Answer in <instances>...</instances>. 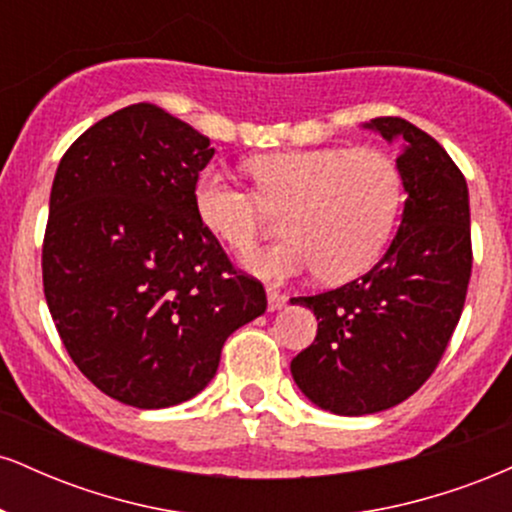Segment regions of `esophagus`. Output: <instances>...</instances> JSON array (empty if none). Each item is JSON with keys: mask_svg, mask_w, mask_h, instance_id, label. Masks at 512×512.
Listing matches in <instances>:
<instances>
[{"mask_svg": "<svg viewBox=\"0 0 512 512\" xmlns=\"http://www.w3.org/2000/svg\"><path fill=\"white\" fill-rule=\"evenodd\" d=\"M286 301H289V298H286L284 293H281V291H276V289H267V305H269V310H279V308H284Z\"/></svg>", "mask_w": 512, "mask_h": 512, "instance_id": "1", "label": "esophagus"}]
</instances>
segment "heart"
<instances>
[{
  "mask_svg": "<svg viewBox=\"0 0 512 512\" xmlns=\"http://www.w3.org/2000/svg\"><path fill=\"white\" fill-rule=\"evenodd\" d=\"M248 170L257 192L207 168L192 202L202 226L238 255L260 245L269 211H286L291 240L252 257V272L284 279L320 269L322 279L349 281L380 260L402 204V175L385 151H279L252 158Z\"/></svg>",
  "mask_w": 512,
  "mask_h": 512,
  "instance_id": "heart-1",
  "label": "heart"
}]
</instances>
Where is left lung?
<instances>
[{"label":"left lung","mask_w":512,"mask_h":512,"mask_svg":"<svg viewBox=\"0 0 512 512\" xmlns=\"http://www.w3.org/2000/svg\"><path fill=\"white\" fill-rule=\"evenodd\" d=\"M402 151L407 202L383 260L339 289L298 296L317 317L315 342L291 361L303 395L344 416L375 414L414 395L438 368L472 274L467 180L431 134L402 117L370 125Z\"/></svg>","instance_id":"left-lung-1"}]
</instances>
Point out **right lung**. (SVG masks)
<instances>
[{
	"mask_svg": "<svg viewBox=\"0 0 512 512\" xmlns=\"http://www.w3.org/2000/svg\"><path fill=\"white\" fill-rule=\"evenodd\" d=\"M209 137L154 103L103 117L57 166L43 240V289L76 368L137 409L209 385L221 349L267 310L199 221L192 190Z\"/></svg>",
	"mask_w": 512,
	"mask_h": 512,
	"instance_id": "obj_1",
	"label": "right lung"
}]
</instances>
